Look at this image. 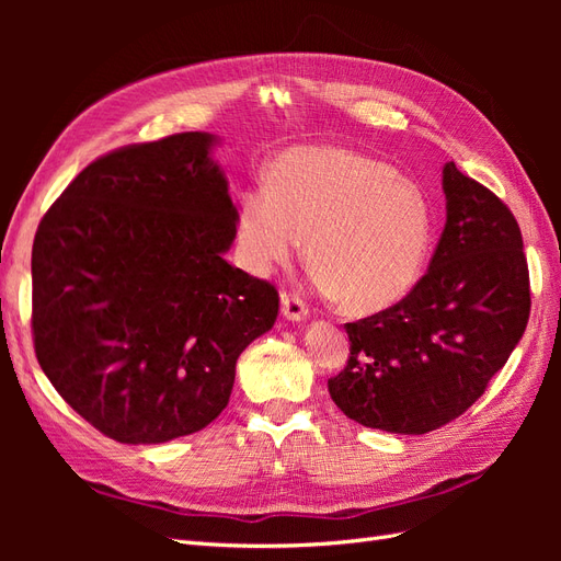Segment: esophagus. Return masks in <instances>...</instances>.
I'll return each mask as SVG.
<instances>
[{
	"instance_id": "esophagus-1",
	"label": "esophagus",
	"mask_w": 561,
	"mask_h": 561,
	"mask_svg": "<svg viewBox=\"0 0 561 561\" xmlns=\"http://www.w3.org/2000/svg\"><path fill=\"white\" fill-rule=\"evenodd\" d=\"M280 311L290 322H301L309 316V307L297 295H283L280 297Z\"/></svg>"
}]
</instances>
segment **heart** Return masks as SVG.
<instances>
[{
  "mask_svg": "<svg viewBox=\"0 0 561 561\" xmlns=\"http://www.w3.org/2000/svg\"><path fill=\"white\" fill-rule=\"evenodd\" d=\"M433 236L435 210L421 184L342 147L285 151L268 190L245 192L236 217L252 274L287 264L307 239L316 285L351 313H377L410 295Z\"/></svg>",
  "mask_w": 561,
  "mask_h": 561,
  "instance_id": "obj_1",
  "label": "heart"
}]
</instances>
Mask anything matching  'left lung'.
Here are the masks:
<instances>
[{
    "mask_svg": "<svg viewBox=\"0 0 561 561\" xmlns=\"http://www.w3.org/2000/svg\"><path fill=\"white\" fill-rule=\"evenodd\" d=\"M447 222L414 290L396 307L346 322L351 355L328 381L360 426L423 435L461 416L507 363L529 320V268L505 203L443 168Z\"/></svg>",
    "mask_w": 561,
    "mask_h": 561,
    "instance_id": "1",
    "label": "left lung"
}]
</instances>
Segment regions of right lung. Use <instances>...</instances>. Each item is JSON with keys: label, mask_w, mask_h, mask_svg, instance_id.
Segmentation results:
<instances>
[{"label": "right lung", "mask_w": 561, "mask_h": 561, "mask_svg": "<svg viewBox=\"0 0 561 561\" xmlns=\"http://www.w3.org/2000/svg\"><path fill=\"white\" fill-rule=\"evenodd\" d=\"M217 145L196 130L112 151L37 229V360L116 443L206 428L229 402L239 355L276 322V287L225 260L239 210Z\"/></svg>", "instance_id": "obj_1"}]
</instances>
